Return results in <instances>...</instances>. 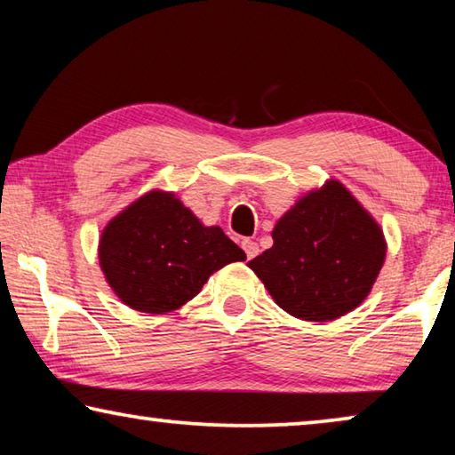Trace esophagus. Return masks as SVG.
<instances>
[{
  "label": "esophagus",
  "mask_w": 455,
  "mask_h": 455,
  "mask_svg": "<svg viewBox=\"0 0 455 455\" xmlns=\"http://www.w3.org/2000/svg\"><path fill=\"white\" fill-rule=\"evenodd\" d=\"M241 245H243V249H245V253H247L249 259H253V257L259 255V245H257L255 241H251V239H243Z\"/></svg>",
  "instance_id": "1"
}]
</instances>
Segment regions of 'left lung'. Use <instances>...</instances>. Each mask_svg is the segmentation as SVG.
Masks as SVG:
<instances>
[{"label":"left lung","instance_id":"obj_1","mask_svg":"<svg viewBox=\"0 0 455 455\" xmlns=\"http://www.w3.org/2000/svg\"><path fill=\"white\" fill-rule=\"evenodd\" d=\"M271 236L274 247L249 267L277 307L302 321H335L359 307L386 257L382 230L339 181L298 200Z\"/></svg>","mask_w":455,"mask_h":455}]
</instances>
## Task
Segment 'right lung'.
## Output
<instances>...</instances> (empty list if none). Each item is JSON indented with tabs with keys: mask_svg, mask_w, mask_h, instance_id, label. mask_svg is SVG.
I'll list each match as a JSON object with an SVG mask.
<instances>
[{
	"mask_svg": "<svg viewBox=\"0 0 455 455\" xmlns=\"http://www.w3.org/2000/svg\"><path fill=\"white\" fill-rule=\"evenodd\" d=\"M247 255L219 227H204L173 194L155 189L108 222L100 266L126 307L172 313L200 292L208 277Z\"/></svg>",
	"mask_w": 455,
	"mask_h": 455,
	"instance_id": "add662e5",
	"label": "right lung"
}]
</instances>
